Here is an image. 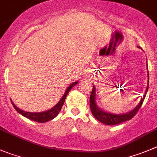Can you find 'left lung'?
I'll use <instances>...</instances> for the list:
<instances>
[{
	"label": "left lung",
	"instance_id": "left-lung-1",
	"mask_svg": "<svg viewBox=\"0 0 157 157\" xmlns=\"http://www.w3.org/2000/svg\"><path fill=\"white\" fill-rule=\"evenodd\" d=\"M140 48V47H139ZM148 78H149V71H148ZM148 84H149V80H148ZM149 89V85H147V90L145 92V95L143 98H142L141 101L139 102L138 105L135 109L130 111L129 113H125V114H113V113H106L105 111H102L100 108L97 106L96 103H95V87L93 86L92 89V93L90 95V99H89V103H90V109L92 111V115L94 117L98 120L99 122H102L105 125H108V126H113V125H117L121 123V122H126V121L132 119L134 116L139 111L140 108L141 107L142 104H143V101L145 99V97L147 95V92Z\"/></svg>",
	"mask_w": 157,
	"mask_h": 157
}]
</instances>
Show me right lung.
Listing matches in <instances>:
<instances>
[{"label": "right lung", "mask_w": 157, "mask_h": 157, "mask_svg": "<svg viewBox=\"0 0 157 157\" xmlns=\"http://www.w3.org/2000/svg\"><path fill=\"white\" fill-rule=\"evenodd\" d=\"M78 83V82H75L72 84L70 85L68 87V89L65 91V94L62 96V98H61V100L58 102L53 108H52L51 109L47 110L45 112H42V113H29V112H25L23 110L17 108L15 105L14 104V102L11 101V103H12L14 108L17 110V113H19L20 114H21L22 116H25V117L28 118V119H31V120L35 121V122H46L49 120H52L54 118H55L58 116V114L59 113V112L62 109V105H64V102H65V100L66 98L67 95L68 94V92H70V90L71 89V88L74 86H75Z\"/></svg>", "instance_id": "obj_1"}]
</instances>
